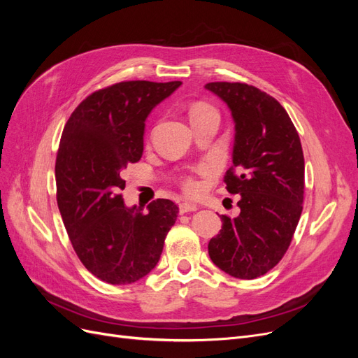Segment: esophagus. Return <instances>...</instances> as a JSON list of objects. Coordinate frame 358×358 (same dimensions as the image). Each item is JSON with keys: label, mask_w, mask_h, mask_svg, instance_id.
I'll return each instance as SVG.
<instances>
[{"label": "esophagus", "mask_w": 358, "mask_h": 358, "mask_svg": "<svg viewBox=\"0 0 358 358\" xmlns=\"http://www.w3.org/2000/svg\"><path fill=\"white\" fill-rule=\"evenodd\" d=\"M194 210H199V206L192 201H182L179 204V212L180 213H187V212H194Z\"/></svg>", "instance_id": "1"}]
</instances>
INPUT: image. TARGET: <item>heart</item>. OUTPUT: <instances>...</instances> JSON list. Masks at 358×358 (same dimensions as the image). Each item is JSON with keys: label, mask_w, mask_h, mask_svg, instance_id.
<instances>
[{"label": "heart", "mask_w": 358, "mask_h": 358, "mask_svg": "<svg viewBox=\"0 0 358 358\" xmlns=\"http://www.w3.org/2000/svg\"><path fill=\"white\" fill-rule=\"evenodd\" d=\"M204 109H209V107H206V106H203V104H199V106H196V107H194V109L191 110V115H192V113H197V112H200V110H204ZM185 188H187L188 191H194V189L197 188L196 182H194L192 178H187V179H185Z\"/></svg>", "instance_id": "obj_1"}]
</instances>
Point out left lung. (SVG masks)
<instances>
[{
	"mask_svg": "<svg viewBox=\"0 0 358 358\" xmlns=\"http://www.w3.org/2000/svg\"><path fill=\"white\" fill-rule=\"evenodd\" d=\"M204 88L227 104L234 122L233 166L227 191L241 194V213L222 215L209 257L222 272L255 279L273 268L291 243L303 209L305 158L287 110L246 83L212 82Z\"/></svg>",
	"mask_w": 358,
	"mask_h": 358,
	"instance_id": "1",
	"label": "left lung"
}]
</instances>
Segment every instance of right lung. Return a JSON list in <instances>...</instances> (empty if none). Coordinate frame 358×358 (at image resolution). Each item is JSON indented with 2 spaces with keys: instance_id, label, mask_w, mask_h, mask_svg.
Listing matches in <instances>:
<instances>
[{
  "instance_id": "1",
  "label": "right lung",
  "mask_w": 358,
  "mask_h": 358,
  "mask_svg": "<svg viewBox=\"0 0 358 358\" xmlns=\"http://www.w3.org/2000/svg\"><path fill=\"white\" fill-rule=\"evenodd\" d=\"M182 82H121L91 94L69 117L61 136L57 200L76 254L112 285L133 284L152 270L179 212L158 199L148 212L128 208L119 192L122 170L143 154L146 119Z\"/></svg>"
}]
</instances>
